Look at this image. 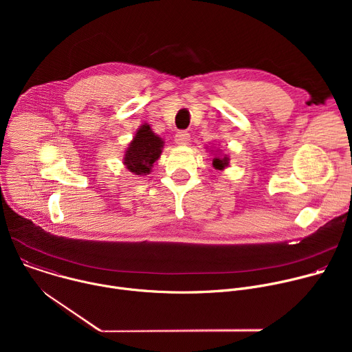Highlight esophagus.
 <instances>
[{
    "instance_id": "34e87169",
    "label": "esophagus",
    "mask_w": 352,
    "mask_h": 352,
    "mask_svg": "<svg viewBox=\"0 0 352 352\" xmlns=\"http://www.w3.org/2000/svg\"><path fill=\"white\" fill-rule=\"evenodd\" d=\"M189 140H190V135H189L186 131H179V132H177V135H175V143H177V144L185 146V144L189 143Z\"/></svg>"
}]
</instances>
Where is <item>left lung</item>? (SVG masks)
<instances>
[{
	"label": "left lung",
	"mask_w": 352,
	"mask_h": 352,
	"mask_svg": "<svg viewBox=\"0 0 352 352\" xmlns=\"http://www.w3.org/2000/svg\"><path fill=\"white\" fill-rule=\"evenodd\" d=\"M228 162H230V159L227 157V155H221V156H216L214 159H213V167L216 168V170H224L226 167H228Z\"/></svg>",
	"instance_id": "8db88e82"
}]
</instances>
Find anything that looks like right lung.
<instances>
[{"label":"right lung","instance_id":"add662e5","mask_svg":"<svg viewBox=\"0 0 352 352\" xmlns=\"http://www.w3.org/2000/svg\"><path fill=\"white\" fill-rule=\"evenodd\" d=\"M163 146V139L152 131L150 125L143 124L125 150L124 166L136 175L148 174L155 162L159 160Z\"/></svg>","mask_w":352,"mask_h":352}]
</instances>
